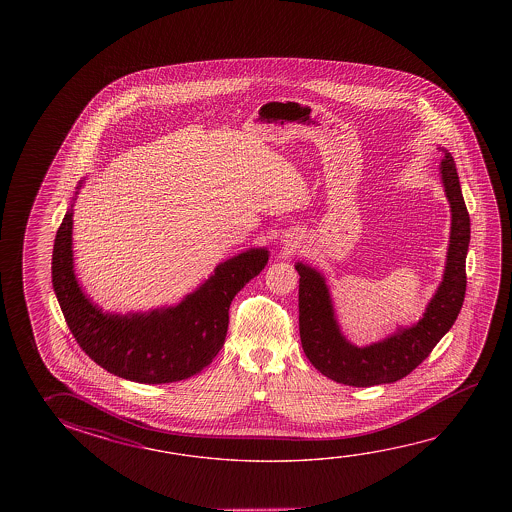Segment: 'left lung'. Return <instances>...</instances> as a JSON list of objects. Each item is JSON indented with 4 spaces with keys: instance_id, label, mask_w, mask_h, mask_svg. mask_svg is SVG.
<instances>
[{
    "instance_id": "8db88e82",
    "label": "left lung",
    "mask_w": 512,
    "mask_h": 512,
    "mask_svg": "<svg viewBox=\"0 0 512 512\" xmlns=\"http://www.w3.org/2000/svg\"><path fill=\"white\" fill-rule=\"evenodd\" d=\"M441 175L446 198L452 207L450 248L443 282L418 325L403 328L382 343L357 348L339 332L323 277L300 262L294 266L300 275L298 307L303 352L321 375L344 386L391 384L418 368L452 328L466 294L470 214L462 198L455 162L448 151L441 162Z\"/></svg>"
}]
</instances>
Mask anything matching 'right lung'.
Returning <instances> with one entry per match:
<instances>
[{
  "label": "right lung",
  "mask_w": 512,
  "mask_h": 512,
  "mask_svg": "<svg viewBox=\"0 0 512 512\" xmlns=\"http://www.w3.org/2000/svg\"><path fill=\"white\" fill-rule=\"evenodd\" d=\"M73 210L62 219L51 257V282L71 334L98 366L139 384H169L200 373L225 344L235 294L268 262L253 248L219 264L205 284L171 309L103 314L85 298L73 273Z\"/></svg>",
  "instance_id": "1"
}]
</instances>
